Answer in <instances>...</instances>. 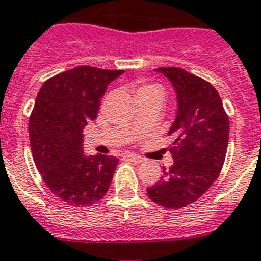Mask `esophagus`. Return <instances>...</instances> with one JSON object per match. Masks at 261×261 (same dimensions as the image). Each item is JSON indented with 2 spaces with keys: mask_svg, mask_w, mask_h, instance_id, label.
<instances>
[{
  "mask_svg": "<svg viewBox=\"0 0 261 261\" xmlns=\"http://www.w3.org/2000/svg\"><path fill=\"white\" fill-rule=\"evenodd\" d=\"M123 158L127 160H131V162H134V163H143L144 162L143 158L139 156V155H136V154H131V152H125V154H123Z\"/></svg>",
  "mask_w": 261,
  "mask_h": 261,
  "instance_id": "esophagus-1",
  "label": "esophagus"
}]
</instances>
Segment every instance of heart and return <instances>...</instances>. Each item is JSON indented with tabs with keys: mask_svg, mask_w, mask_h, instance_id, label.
I'll return each mask as SVG.
<instances>
[{
	"mask_svg": "<svg viewBox=\"0 0 261 261\" xmlns=\"http://www.w3.org/2000/svg\"><path fill=\"white\" fill-rule=\"evenodd\" d=\"M154 88H159V87H158L156 84H143V86H140L138 88V94L144 93V92H147V91H151V89Z\"/></svg>",
	"mask_w": 261,
	"mask_h": 261,
	"instance_id": "1",
	"label": "heart"
}]
</instances>
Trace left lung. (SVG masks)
<instances>
[{
	"label": "left lung",
	"instance_id": "1",
	"mask_svg": "<svg viewBox=\"0 0 261 261\" xmlns=\"http://www.w3.org/2000/svg\"><path fill=\"white\" fill-rule=\"evenodd\" d=\"M177 92L178 112L168 135L174 164L146 189L154 203L179 210L196 202L217 179L227 152L230 121L215 87L177 67L158 68Z\"/></svg>",
	"mask_w": 261,
	"mask_h": 261
}]
</instances>
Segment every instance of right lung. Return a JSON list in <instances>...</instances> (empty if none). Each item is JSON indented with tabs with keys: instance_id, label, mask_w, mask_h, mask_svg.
<instances>
[{
	"instance_id": "1",
	"label": "right lung",
	"mask_w": 261,
	"mask_h": 261,
	"mask_svg": "<svg viewBox=\"0 0 261 261\" xmlns=\"http://www.w3.org/2000/svg\"><path fill=\"white\" fill-rule=\"evenodd\" d=\"M123 70L75 67L41 86L29 118L34 163L55 196L67 204L86 207L103 198L117 158L83 154L82 130L97 117L110 82Z\"/></svg>"
}]
</instances>
